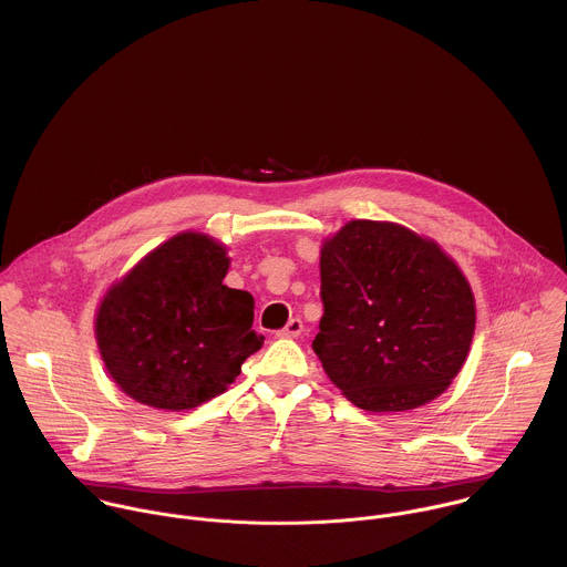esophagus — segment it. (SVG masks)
Masks as SVG:
<instances>
[{
  "instance_id": "1",
  "label": "esophagus",
  "mask_w": 567,
  "mask_h": 567,
  "mask_svg": "<svg viewBox=\"0 0 567 567\" xmlns=\"http://www.w3.org/2000/svg\"><path fill=\"white\" fill-rule=\"evenodd\" d=\"M301 331H303V321L301 319H290L288 324L279 331V336L281 338H297V336H301Z\"/></svg>"
}]
</instances>
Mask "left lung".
<instances>
[{"label": "left lung", "mask_w": 567, "mask_h": 567, "mask_svg": "<svg viewBox=\"0 0 567 567\" xmlns=\"http://www.w3.org/2000/svg\"><path fill=\"white\" fill-rule=\"evenodd\" d=\"M323 319L312 347L349 402L400 412L461 371L476 306L458 266L410 229L351 220L321 250Z\"/></svg>", "instance_id": "left-lung-1"}]
</instances>
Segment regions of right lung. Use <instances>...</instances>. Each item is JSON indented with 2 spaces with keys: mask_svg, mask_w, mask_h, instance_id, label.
<instances>
[{
  "mask_svg": "<svg viewBox=\"0 0 567 567\" xmlns=\"http://www.w3.org/2000/svg\"><path fill=\"white\" fill-rule=\"evenodd\" d=\"M227 250L181 234L146 255L104 297L95 338L117 386L140 404L189 410L240 375L264 344L252 297L223 284Z\"/></svg>",
  "mask_w": 567,
  "mask_h": 567,
  "instance_id": "right-lung-1",
  "label": "right lung"
}]
</instances>
